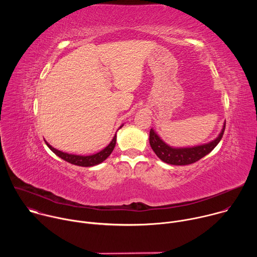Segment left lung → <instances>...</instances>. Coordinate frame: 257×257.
<instances>
[{
  "instance_id": "1",
  "label": "left lung",
  "mask_w": 257,
  "mask_h": 257,
  "mask_svg": "<svg viewBox=\"0 0 257 257\" xmlns=\"http://www.w3.org/2000/svg\"><path fill=\"white\" fill-rule=\"evenodd\" d=\"M225 128L226 123H224L221 133L214 140L202 145L193 146V148H172L160 138L154 129H151L150 144L155 154L163 162L175 166H186L193 164L208 155L217 145V143L221 141Z\"/></svg>"
}]
</instances>
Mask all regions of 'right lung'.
Instances as JSON below:
<instances>
[{
    "instance_id": "obj_1",
    "label": "right lung",
    "mask_w": 257,
    "mask_h": 257,
    "mask_svg": "<svg viewBox=\"0 0 257 257\" xmlns=\"http://www.w3.org/2000/svg\"><path fill=\"white\" fill-rule=\"evenodd\" d=\"M123 126V125H122ZM121 126V127H122ZM120 127V128H121ZM116 139L117 136L115 135L113 140L111 141L106 148H104L102 151H100L99 153L95 154V155H91V156H76V155H70L67 153H63L61 151H58L56 149H54L52 145H50L47 141V145L49 146V149L56 154L59 158H61L62 160L72 164V165H76V166H80V167H92L95 165H98L100 163H102L109 155L112 154V152L114 151V148L116 145Z\"/></svg>"
}]
</instances>
